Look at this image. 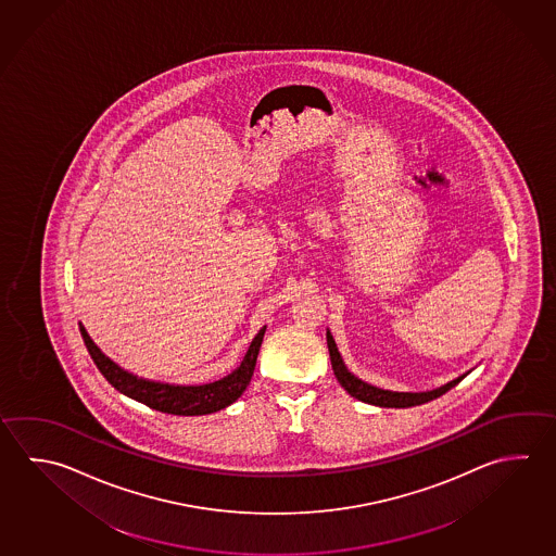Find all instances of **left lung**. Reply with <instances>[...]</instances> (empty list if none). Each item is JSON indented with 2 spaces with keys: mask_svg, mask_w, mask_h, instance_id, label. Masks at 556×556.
Returning a JSON list of instances; mask_svg holds the SVG:
<instances>
[{
  "mask_svg": "<svg viewBox=\"0 0 556 556\" xmlns=\"http://www.w3.org/2000/svg\"><path fill=\"white\" fill-rule=\"evenodd\" d=\"M327 346H329V356H331V364H333V372L339 380V384L343 386L349 394L361 400L364 404L380 405V407H412V405H421L431 402L439 395L446 394L451 388H455L465 376H458L453 382L441 386L431 392H419V394H412V392H390V390H382L376 386L366 384L361 378H356L353 372H349V368L344 366L341 354L337 351L333 334L327 331Z\"/></svg>",
  "mask_w": 556,
  "mask_h": 556,
  "instance_id": "8db88e82",
  "label": "left lung"
}]
</instances>
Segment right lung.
Listing matches in <instances>:
<instances>
[{"instance_id":"1","label":"right lung","mask_w":556,"mask_h":556,"mask_svg":"<svg viewBox=\"0 0 556 556\" xmlns=\"http://www.w3.org/2000/svg\"><path fill=\"white\" fill-rule=\"evenodd\" d=\"M263 327L258 334L254 337L253 343L244 354L239 368H235L231 374H227L222 380L212 382V384L202 386H176L162 384V382H152L144 380L135 374L123 370L122 366L110 361L105 354L101 353L96 343L91 341L90 334L80 325L81 339L86 343V349L90 353L91 361L98 366V370L103 374V378L110 384L122 392V394L137 400L141 404L149 405L156 412L172 415H205L219 412L223 407L231 405L241 397L242 392L253 378L254 366H256V356L263 344Z\"/></svg>"}]
</instances>
